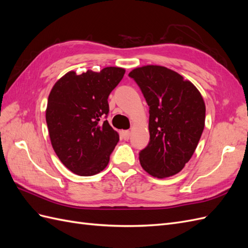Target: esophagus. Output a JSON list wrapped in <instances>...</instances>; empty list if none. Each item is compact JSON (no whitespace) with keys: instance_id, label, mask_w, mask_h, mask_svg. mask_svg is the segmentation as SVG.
I'll return each instance as SVG.
<instances>
[{"instance_id":"esophagus-1","label":"esophagus","mask_w":248,"mask_h":248,"mask_svg":"<svg viewBox=\"0 0 248 248\" xmlns=\"http://www.w3.org/2000/svg\"><path fill=\"white\" fill-rule=\"evenodd\" d=\"M131 136V132L129 130H122L121 131V137L125 140H128L129 138Z\"/></svg>"}]
</instances>
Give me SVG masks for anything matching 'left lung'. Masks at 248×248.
<instances>
[{
    "label": "left lung",
    "instance_id": "1",
    "mask_svg": "<svg viewBox=\"0 0 248 248\" xmlns=\"http://www.w3.org/2000/svg\"><path fill=\"white\" fill-rule=\"evenodd\" d=\"M129 77L149 106L150 141L140 152V166L155 178L174 176L190 160L204 130L202 96L190 80L163 66L138 67Z\"/></svg>",
    "mask_w": 248,
    "mask_h": 248
}]
</instances>
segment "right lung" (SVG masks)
<instances>
[{
	"instance_id": "right-lung-1",
	"label": "right lung",
	"mask_w": 248,
	"mask_h": 248,
	"mask_svg": "<svg viewBox=\"0 0 248 248\" xmlns=\"http://www.w3.org/2000/svg\"><path fill=\"white\" fill-rule=\"evenodd\" d=\"M125 74L121 67L67 72L56 81L46 110L51 146L64 166L78 176L107 168L119 133L107 121L108 98Z\"/></svg>"
}]
</instances>
